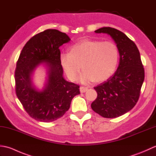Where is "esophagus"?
Instances as JSON below:
<instances>
[{
  "label": "esophagus",
  "mask_w": 156,
  "mask_h": 156,
  "mask_svg": "<svg viewBox=\"0 0 156 156\" xmlns=\"http://www.w3.org/2000/svg\"><path fill=\"white\" fill-rule=\"evenodd\" d=\"M88 90V88L84 87H80V91L81 93H84V92H87Z\"/></svg>",
  "instance_id": "esophagus-1"
}]
</instances>
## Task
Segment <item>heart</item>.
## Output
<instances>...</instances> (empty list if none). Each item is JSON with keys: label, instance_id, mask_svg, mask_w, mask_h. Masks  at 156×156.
I'll use <instances>...</instances> for the list:
<instances>
[{"label": "heart", "instance_id": "1", "mask_svg": "<svg viewBox=\"0 0 156 156\" xmlns=\"http://www.w3.org/2000/svg\"><path fill=\"white\" fill-rule=\"evenodd\" d=\"M119 52L111 41L84 39L73 45L69 54L60 55V63L66 75L75 81L81 70L80 80L84 84L102 82L110 78L117 68Z\"/></svg>", "mask_w": 156, "mask_h": 156}]
</instances>
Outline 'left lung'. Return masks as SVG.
Listing matches in <instances>:
<instances>
[{
	"mask_svg": "<svg viewBox=\"0 0 156 156\" xmlns=\"http://www.w3.org/2000/svg\"><path fill=\"white\" fill-rule=\"evenodd\" d=\"M95 33L111 36L117 44L120 59L115 74L94 88L97 98L91 108L105 118H116L131 110L137 102L145 78L144 68L137 45L123 33L109 27Z\"/></svg>",
	"mask_w": 156,
	"mask_h": 156,
	"instance_id": "obj_1",
	"label": "left lung"
}]
</instances>
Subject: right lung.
<instances>
[{
    "instance_id": "right-lung-1",
    "label": "right lung",
    "mask_w": 156,
    "mask_h": 156,
    "mask_svg": "<svg viewBox=\"0 0 156 156\" xmlns=\"http://www.w3.org/2000/svg\"><path fill=\"white\" fill-rule=\"evenodd\" d=\"M69 40L65 33L47 29L26 43L16 62V97L28 115L38 121L49 122L62 117L69 108L72 98L80 94V86L63 77L59 48ZM42 62L48 68V80L44 90L39 91L32 85L30 76Z\"/></svg>"
}]
</instances>
